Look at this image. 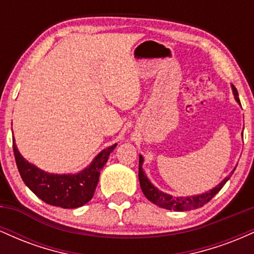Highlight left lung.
<instances>
[{
	"label": "left lung",
	"mask_w": 254,
	"mask_h": 254,
	"mask_svg": "<svg viewBox=\"0 0 254 254\" xmlns=\"http://www.w3.org/2000/svg\"><path fill=\"white\" fill-rule=\"evenodd\" d=\"M232 86V90L233 94H234L235 100L237 103L240 105V99L238 97V90L235 88L233 84ZM143 156L139 155V162H138V179H139V185H141L142 192L144 193V196L147 197V199H149L151 203L156 204L157 206L160 208L167 209V210H174V211H189V210H193V209L200 208L203 206L204 204H206L209 200L211 199L215 194L217 193L221 189L223 188L224 184L229 180V178L232 177V174L234 173V170L229 173L228 177H226L221 182L220 184H217L215 188H212L211 190L203 192L200 194H193V196H179V197H173L170 193H166V192H162L161 190L155 188V186L151 184V182L148 179L147 174L144 173L143 168H142V165H143Z\"/></svg>",
	"instance_id": "obj_1"
}]
</instances>
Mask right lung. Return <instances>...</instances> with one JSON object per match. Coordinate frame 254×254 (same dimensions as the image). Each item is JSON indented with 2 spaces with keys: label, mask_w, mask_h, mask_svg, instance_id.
<instances>
[{
  "label": "right lung",
  "mask_w": 254,
  "mask_h": 254,
  "mask_svg": "<svg viewBox=\"0 0 254 254\" xmlns=\"http://www.w3.org/2000/svg\"><path fill=\"white\" fill-rule=\"evenodd\" d=\"M117 143L101 150L93 161L77 173H49L31 164L20 154L13 141V150L20 176L30 190L50 205L63 209H75L92 199L99 182L101 168L109 160Z\"/></svg>",
  "instance_id": "add662e5"
}]
</instances>
